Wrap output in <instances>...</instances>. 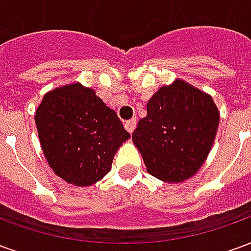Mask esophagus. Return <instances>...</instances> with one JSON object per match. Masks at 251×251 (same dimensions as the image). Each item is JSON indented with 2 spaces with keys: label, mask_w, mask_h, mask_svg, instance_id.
Returning <instances> with one entry per match:
<instances>
[{
  "label": "esophagus",
  "mask_w": 251,
  "mask_h": 251,
  "mask_svg": "<svg viewBox=\"0 0 251 251\" xmlns=\"http://www.w3.org/2000/svg\"><path fill=\"white\" fill-rule=\"evenodd\" d=\"M136 126H137L136 118H131V120L126 121L125 122V129L129 131V133H133V131H134V129H136Z\"/></svg>",
  "instance_id": "esophagus-1"
}]
</instances>
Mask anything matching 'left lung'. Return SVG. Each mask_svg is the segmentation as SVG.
<instances>
[{"label":"left lung","instance_id":"8db88e82","mask_svg":"<svg viewBox=\"0 0 251 251\" xmlns=\"http://www.w3.org/2000/svg\"><path fill=\"white\" fill-rule=\"evenodd\" d=\"M219 126L210 94L176 79L153 94L133 142L147 171L167 183H183L204 164Z\"/></svg>","mask_w":251,"mask_h":251}]
</instances>
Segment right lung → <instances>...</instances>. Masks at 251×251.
<instances>
[{"mask_svg":"<svg viewBox=\"0 0 251 251\" xmlns=\"http://www.w3.org/2000/svg\"><path fill=\"white\" fill-rule=\"evenodd\" d=\"M35 122L48 165L76 187L103 179L118 148L130 137L114 110L79 82L48 91Z\"/></svg>","mask_w":251,"mask_h":251,"instance_id":"right-lung-1","label":"right lung"}]
</instances>
